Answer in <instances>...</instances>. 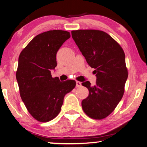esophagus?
<instances>
[{"mask_svg": "<svg viewBox=\"0 0 147 147\" xmlns=\"http://www.w3.org/2000/svg\"><path fill=\"white\" fill-rule=\"evenodd\" d=\"M81 85H82V83L79 82V81H76V87H80V86H81Z\"/></svg>", "mask_w": 147, "mask_h": 147, "instance_id": "esophagus-1", "label": "esophagus"}]
</instances>
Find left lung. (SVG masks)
I'll return each instance as SVG.
<instances>
[{
	"label": "left lung",
	"instance_id": "8db88e82",
	"mask_svg": "<svg viewBox=\"0 0 147 147\" xmlns=\"http://www.w3.org/2000/svg\"><path fill=\"white\" fill-rule=\"evenodd\" d=\"M71 34L96 74L94 86L89 81L82 83L89 90L82 102L83 111L92 119H102L114 110L123 96L128 77L124 51L109 34L100 30H74Z\"/></svg>",
	"mask_w": 147,
	"mask_h": 147
}]
</instances>
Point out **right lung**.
Returning a JSON list of instances; mask_svg holds the SVG:
<instances>
[{"instance_id": "add662e5", "label": "right lung", "mask_w": 147, "mask_h": 147, "mask_svg": "<svg viewBox=\"0 0 147 147\" xmlns=\"http://www.w3.org/2000/svg\"><path fill=\"white\" fill-rule=\"evenodd\" d=\"M70 33L50 30L36 36L20 54L16 73L20 94L32 117L47 122L59 113L65 96L76 86L75 80L61 82L53 78L56 55Z\"/></svg>"}]
</instances>
